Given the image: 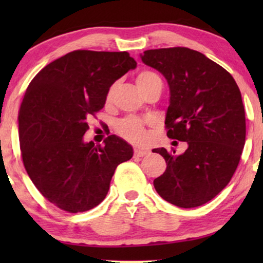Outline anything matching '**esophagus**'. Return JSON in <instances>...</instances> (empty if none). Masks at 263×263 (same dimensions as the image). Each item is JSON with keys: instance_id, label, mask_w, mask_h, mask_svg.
Instances as JSON below:
<instances>
[{"instance_id": "1", "label": "esophagus", "mask_w": 263, "mask_h": 263, "mask_svg": "<svg viewBox=\"0 0 263 263\" xmlns=\"http://www.w3.org/2000/svg\"><path fill=\"white\" fill-rule=\"evenodd\" d=\"M149 152L147 149H142V148H136L134 151V154L135 157H143V156H147Z\"/></svg>"}]
</instances>
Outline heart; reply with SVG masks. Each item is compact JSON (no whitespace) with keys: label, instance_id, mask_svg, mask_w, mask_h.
I'll return each instance as SVG.
<instances>
[{"label":"heart","instance_id":"1","mask_svg":"<svg viewBox=\"0 0 263 263\" xmlns=\"http://www.w3.org/2000/svg\"><path fill=\"white\" fill-rule=\"evenodd\" d=\"M160 81L159 77L157 74L152 73L149 70H142L136 77V84L139 88L143 91L154 82ZM115 93V86H111L106 95V102H111ZM116 132L122 138H124L128 141L133 143H143L147 140V133L145 129L143 121L138 117H127L123 120L118 121L116 123Z\"/></svg>","mask_w":263,"mask_h":263}]
</instances>
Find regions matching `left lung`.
Returning a JSON list of instances; mask_svg holds the SVG:
<instances>
[{"mask_svg":"<svg viewBox=\"0 0 263 263\" xmlns=\"http://www.w3.org/2000/svg\"><path fill=\"white\" fill-rule=\"evenodd\" d=\"M140 57L167 81V136L188 143L182 154L154 149L166 161L154 188L177 207L201 206L229 184L240 160L246 112L238 86L229 71L195 50H147Z\"/></svg>","mask_w":263,"mask_h":263,"instance_id":"1","label":"left lung"}]
</instances>
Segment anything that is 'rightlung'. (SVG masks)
Instances as JSON below:
<instances>
[{
	"label": "right lung",
	"instance_id": "add662e5",
	"mask_svg": "<svg viewBox=\"0 0 263 263\" xmlns=\"http://www.w3.org/2000/svg\"><path fill=\"white\" fill-rule=\"evenodd\" d=\"M135 68L125 51L77 50L45 66L28 85L17 117L21 156L35 188L61 210L98 206L116 167L133 157V147L116 135L104 146L85 142L84 135L114 82Z\"/></svg>",
	"mask_w": 263,
	"mask_h": 263
}]
</instances>
